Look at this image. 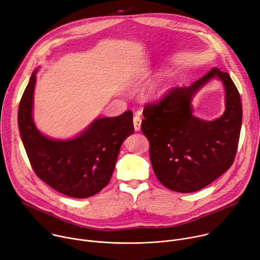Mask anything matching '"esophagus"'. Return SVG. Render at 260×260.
Wrapping results in <instances>:
<instances>
[{"mask_svg":"<svg viewBox=\"0 0 260 260\" xmlns=\"http://www.w3.org/2000/svg\"><path fill=\"white\" fill-rule=\"evenodd\" d=\"M141 122H142L141 117L139 115H135L134 116V126H135L136 132H139L141 129Z\"/></svg>","mask_w":260,"mask_h":260,"instance_id":"obj_1","label":"esophagus"}]
</instances>
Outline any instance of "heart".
Listing matches in <instances>:
<instances>
[{
  "label": "heart",
  "instance_id": "1",
  "mask_svg": "<svg viewBox=\"0 0 260 260\" xmlns=\"http://www.w3.org/2000/svg\"><path fill=\"white\" fill-rule=\"evenodd\" d=\"M170 85L169 75L168 74H162L159 77H157L146 90L145 96L149 100H159L168 92Z\"/></svg>",
  "mask_w": 260,
  "mask_h": 260
}]
</instances>
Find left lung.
Listing matches in <instances>:
<instances>
[{"mask_svg": "<svg viewBox=\"0 0 260 260\" xmlns=\"http://www.w3.org/2000/svg\"><path fill=\"white\" fill-rule=\"evenodd\" d=\"M225 88L226 110L212 122L197 118L192 101L210 81ZM142 132L150 142V159L159 182L167 188L198 191L225 173L234 162L242 127L240 93L230 74L212 69L188 87H177L158 104L143 111Z\"/></svg>", "mask_w": 260, "mask_h": 260, "instance_id": "obj_1", "label": "left lung"}]
</instances>
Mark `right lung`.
I'll return each instance as SVG.
<instances>
[{
    "mask_svg": "<svg viewBox=\"0 0 260 260\" xmlns=\"http://www.w3.org/2000/svg\"><path fill=\"white\" fill-rule=\"evenodd\" d=\"M38 71L32 72L18 108L19 133L29 162L37 176L56 191L75 199L92 197L110 182L120 147L134 133L132 111L95 118L70 139L47 137L32 118Z\"/></svg>",
    "mask_w": 260,
    "mask_h": 260,
    "instance_id": "right-lung-1",
    "label": "right lung"
}]
</instances>
